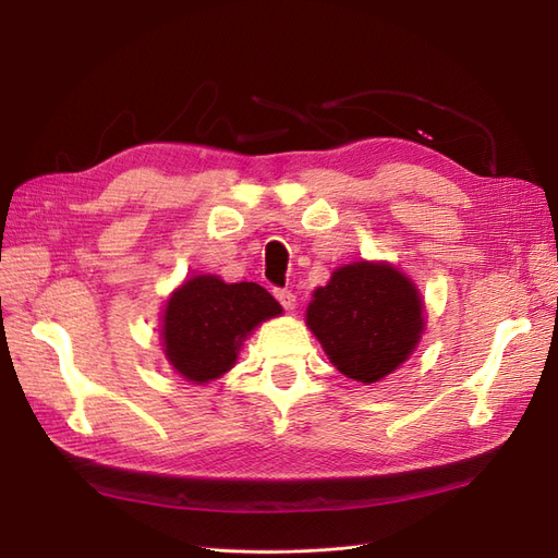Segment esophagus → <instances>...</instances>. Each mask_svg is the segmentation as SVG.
Returning a JSON list of instances; mask_svg holds the SVG:
<instances>
[{
	"label": "esophagus",
	"instance_id": "esophagus-1",
	"mask_svg": "<svg viewBox=\"0 0 558 558\" xmlns=\"http://www.w3.org/2000/svg\"><path fill=\"white\" fill-rule=\"evenodd\" d=\"M275 298L279 300V305H281L286 312L295 310V295H293L291 291H286V289H277V291H275Z\"/></svg>",
	"mask_w": 558,
	"mask_h": 558
}]
</instances>
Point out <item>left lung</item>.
<instances>
[{"mask_svg": "<svg viewBox=\"0 0 558 558\" xmlns=\"http://www.w3.org/2000/svg\"><path fill=\"white\" fill-rule=\"evenodd\" d=\"M424 300L388 263L337 267L314 291L307 326L349 379L375 384L412 356L424 332Z\"/></svg>", "mask_w": 558, "mask_h": 558, "instance_id": "8db88e82", "label": "left lung"}]
</instances>
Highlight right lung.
<instances>
[{"label":"right lung","mask_w":558,"mask_h":558,"mask_svg":"<svg viewBox=\"0 0 558 558\" xmlns=\"http://www.w3.org/2000/svg\"><path fill=\"white\" fill-rule=\"evenodd\" d=\"M279 314V302L258 283H226L214 275L193 277L167 300L165 356L183 379L207 384L238 363L242 342L253 328Z\"/></svg>","instance_id":"obj_1"}]
</instances>
